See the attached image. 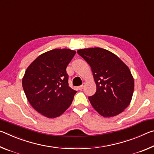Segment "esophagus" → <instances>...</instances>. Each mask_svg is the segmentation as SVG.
<instances>
[{"label": "esophagus", "instance_id": "esophagus-1", "mask_svg": "<svg viewBox=\"0 0 154 154\" xmlns=\"http://www.w3.org/2000/svg\"><path fill=\"white\" fill-rule=\"evenodd\" d=\"M83 87H84V85H80V86L78 87V89L80 90H83Z\"/></svg>", "mask_w": 154, "mask_h": 154}]
</instances>
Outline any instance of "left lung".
Listing matches in <instances>:
<instances>
[{"instance_id":"obj_1","label":"left lung","mask_w":154,"mask_h":154,"mask_svg":"<svg viewBox=\"0 0 154 154\" xmlns=\"http://www.w3.org/2000/svg\"><path fill=\"white\" fill-rule=\"evenodd\" d=\"M77 52L90 66L96 85V93L88 98L92 106L105 118L123 112L131 102L134 88L129 68L105 49L92 48Z\"/></svg>"}]
</instances>
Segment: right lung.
Wrapping results in <instances>:
<instances>
[{
    "mask_svg": "<svg viewBox=\"0 0 154 154\" xmlns=\"http://www.w3.org/2000/svg\"><path fill=\"white\" fill-rule=\"evenodd\" d=\"M76 51L54 49L38 56L27 68L22 87L28 102L48 118H55L71 105L76 91L69 86L66 69Z\"/></svg>",
    "mask_w": 154,
    "mask_h": 154,
    "instance_id": "right-lung-1",
    "label": "right lung"
}]
</instances>
